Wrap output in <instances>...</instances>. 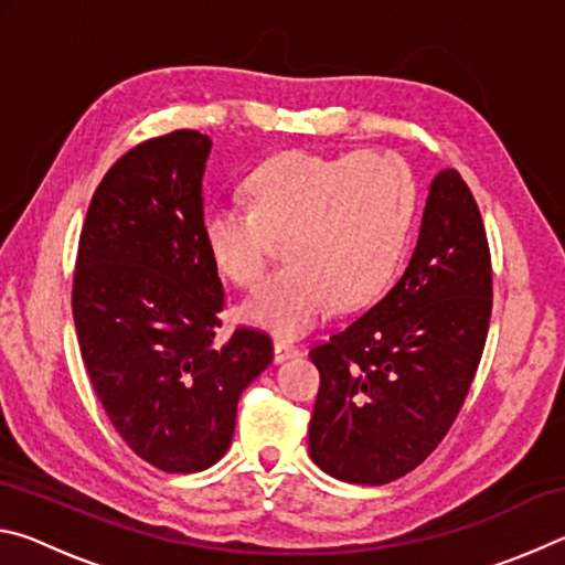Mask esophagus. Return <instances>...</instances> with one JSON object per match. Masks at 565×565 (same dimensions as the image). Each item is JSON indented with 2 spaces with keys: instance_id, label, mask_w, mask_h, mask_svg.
Listing matches in <instances>:
<instances>
[{
  "instance_id": "esophagus-1",
  "label": "esophagus",
  "mask_w": 565,
  "mask_h": 565,
  "mask_svg": "<svg viewBox=\"0 0 565 565\" xmlns=\"http://www.w3.org/2000/svg\"><path fill=\"white\" fill-rule=\"evenodd\" d=\"M296 353H299V347H294L291 341H284V339L274 341V361L276 363L291 359V356H296Z\"/></svg>"
}]
</instances>
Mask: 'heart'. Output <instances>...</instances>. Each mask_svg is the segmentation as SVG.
<instances>
[{
    "label": "heart",
    "instance_id": "1",
    "mask_svg": "<svg viewBox=\"0 0 565 565\" xmlns=\"http://www.w3.org/2000/svg\"><path fill=\"white\" fill-rule=\"evenodd\" d=\"M244 189L248 204L204 212L209 259L236 286L256 284L274 236H286L289 262L244 301L246 321L299 337L333 303L361 309L386 291L416 216L414 174L394 151H286L256 167Z\"/></svg>",
    "mask_w": 565,
    "mask_h": 565
}]
</instances>
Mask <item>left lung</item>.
I'll return each instance as SVG.
<instances>
[{
    "label": "left lung",
    "instance_id": "obj_1",
    "mask_svg": "<svg viewBox=\"0 0 565 565\" xmlns=\"http://www.w3.org/2000/svg\"><path fill=\"white\" fill-rule=\"evenodd\" d=\"M491 252L456 169L438 171L406 271L384 299L309 351L321 386L309 454L347 483L381 486L444 441L489 337Z\"/></svg>",
    "mask_w": 565,
    "mask_h": 565
}]
</instances>
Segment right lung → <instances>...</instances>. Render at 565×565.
<instances>
[{"instance_id":"add662e5","label":"right lung","mask_w":565,"mask_h":565,"mask_svg":"<svg viewBox=\"0 0 565 565\" xmlns=\"http://www.w3.org/2000/svg\"><path fill=\"white\" fill-rule=\"evenodd\" d=\"M209 151L194 129L129 149L94 191L76 254L72 311L94 394L131 451L167 473L226 454L238 396L274 359L264 331L216 341L224 286L202 238Z\"/></svg>"}]
</instances>
